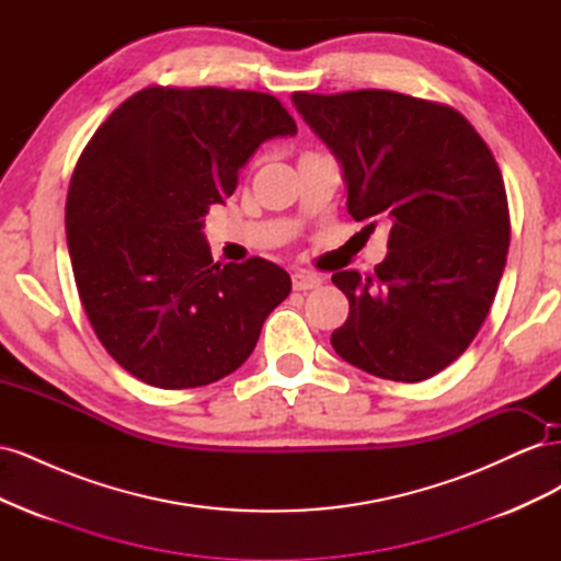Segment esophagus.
Segmentation results:
<instances>
[{
  "instance_id": "obj_1",
  "label": "esophagus",
  "mask_w": 561,
  "mask_h": 561,
  "mask_svg": "<svg viewBox=\"0 0 561 561\" xmlns=\"http://www.w3.org/2000/svg\"><path fill=\"white\" fill-rule=\"evenodd\" d=\"M320 283H322V278L316 274H309V271H295L293 274L295 290H313V287H318Z\"/></svg>"
}]
</instances>
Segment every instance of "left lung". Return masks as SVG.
<instances>
[{
    "label": "left lung",
    "instance_id": "8db88e82",
    "mask_svg": "<svg viewBox=\"0 0 561 561\" xmlns=\"http://www.w3.org/2000/svg\"><path fill=\"white\" fill-rule=\"evenodd\" d=\"M293 103L342 163L355 222L390 225L375 274L332 276L351 304L334 351L379 379L437 375L480 332L505 268L511 213L494 154L461 112L431 100L363 89Z\"/></svg>",
    "mask_w": 561,
    "mask_h": 561
}]
</instances>
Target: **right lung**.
I'll return each instance as SVG.
<instances>
[{"label": "right lung", "mask_w": 561, "mask_h": 561, "mask_svg": "<svg viewBox=\"0 0 561 561\" xmlns=\"http://www.w3.org/2000/svg\"><path fill=\"white\" fill-rule=\"evenodd\" d=\"M295 133L268 93L149 87L83 147L67 192V248L100 344L135 379L196 388L250 358L293 280L262 257L213 262L203 217L233 194L254 149Z\"/></svg>", "instance_id": "right-lung-1"}]
</instances>
